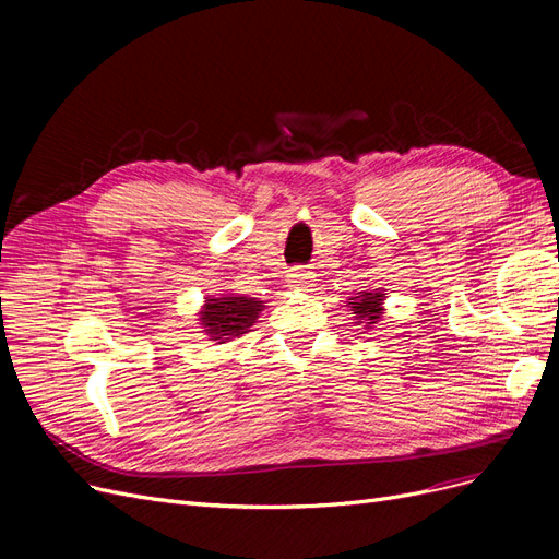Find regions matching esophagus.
I'll return each mask as SVG.
<instances>
[{
  "label": "esophagus",
  "mask_w": 559,
  "mask_h": 559,
  "mask_svg": "<svg viewBox=\"0 0 559 559\" xmlns=\"http://www.w3.org/2000/svg\"><path fill=\"white\" fill-rule=\"evenodd\" d=\"M286 277H289L286 280L289 282V286H310L314 282V275L306 267H294V270H289V275Z\"/></svg>",
  "instance_id": "esophagus-1"
}]
</instances>
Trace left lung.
<instances>
[{
	"label": "left lung",
	"mask_w": 559,
	"mask_h": 559,
	"mask_svg": "<svg viewBox=\"0 0 559 559\" xmlns=\"http://www.w3.org/2000/svg\"><path fill=\"white\" fill-rule=\"evenodd\" d=\"M352 302V310L354 314H357V319H364L366 326L370 324H378L380 317H382V300H384V294H380L376 289V294H361L357 298H349Z\"/></svg>",
	"instance_id": "8db88e82"
}]
</instances>
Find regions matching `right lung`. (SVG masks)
Wrapping results in <instances>:
<instances>
[{"instance_id": "add662e5", "label": "right lung", "mask_w": 559, "mask_h": 559, "mask_svg": "<svg viewBox=\"0 0 559 559\" xmlns=\"http://www.w3.org/2000/svg\"><path fill=\"white\" fill-rule=\"evenodd\" d=\"M261 308V300L228 294L222 298H207V306L200 312V319L210 341L228 343L230 337L249 331Z\"/></svg>"}]
</instances>
